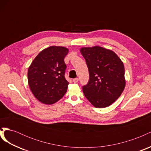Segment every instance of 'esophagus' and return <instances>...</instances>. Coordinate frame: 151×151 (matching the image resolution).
<instances>
[{"mask_svg": "<svg viewBox=\"0 0 151 151\" xmlns=\"http://www.w3.org/2000/svg\"><path fill=\"white\" fill-rule=\"evenodd\" d=\"M78 81H79V79L78 78H75V79H73V82H74V83H77Z\"/></svg>", "mask_w": 151, "mask_h": 151, "instance_id": "obj_1", "label": "esophagus"}]
</instances>
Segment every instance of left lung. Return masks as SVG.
<instances>
[{
  "instance_id": "8db88e82",
  "label": "left lung",
  "mask_w": 151,
  "mask_h": 151,
  "mask_svg": "<svg viewBox=\"0 0 151 151\" xmlns=\"http://www.w3.org/2000/svg\"><path fill=\"white\" fill-rule=\"evenodd\" d=\"M89 73L83 87L86 98L96 108L109 106L120 96L125 87L123 62L112 50L95 46L80 49Z\"/></svg>"
}]
</instances>
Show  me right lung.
Returning <instances> with one entry per match:
<instances>
[{"mask_svg":"<svg viewBox=\"0 0 151 151\" xmlns=\"http://www.w3.org/2000/svg\"><path fill=\"white\" fill-rule=\"evenodd\" d=\"M68 49L51 46L43 50L28 68L29 88L35 97L45 104H52L66 93L68 82L65 77L64 58Z\"/></svg>","mask_w":151,"mask_h":151,"instance_id":"add662e5","label":"right lung"}]
</instances>
